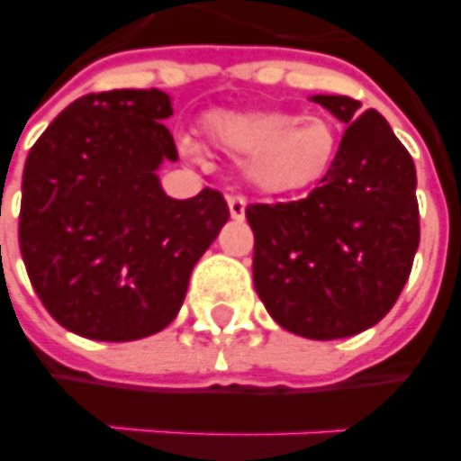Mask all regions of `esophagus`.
<instances>
[{
  "mask_svg": "<svg viewBox=\"0 0 461 461\" xmlns=\"http://www.w3.org/2000/svg\"><path fill=\"white\" fill-rule=\"evenodd\" d=\"M228 211H230V218L243 221L246 218V198L243 195H228Z\"/></svg>",
  "mask_w": 461,
  "mask_h": 461,
  "instance_id": "esophagus-1",
  "label": "esophagus"
}]
</instances>
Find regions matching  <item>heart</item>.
Here are the masks:
<instances>
[{
	"mask_svg": "<svg viewBox=\"0 0 461 461\" xmlns=\"http://www.w3.org/2000/svg\"><path fill=\"white\" fill-rule=\"evenodd\" d=\"M203 131L218 151L243 158L246 181L266 195L310 191L328 176L338 153V129L320 113H213ZM181 149L194 153V143L184 139Z\"/></svg>",
	"mask_w": 461,
	"mask_h": 461,
	"instance_id": "b5f03b06",
	"label": "heart"
}]
</instances>
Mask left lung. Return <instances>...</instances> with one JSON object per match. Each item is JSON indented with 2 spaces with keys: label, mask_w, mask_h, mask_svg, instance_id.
Listing matches in <instances>:
<instances>
[{
  "label": "left lung",
  "mask_w": 461,
  "mask_h": 461,
  "mask_svg": "<svg viewBox=\"0 0 461 461\" xmlns=\"http://www.w3.org/2000/svg\"><path fill=\"white\" fill-rule=\"evenodd\" d=\"M348 129L328 176L303 201L253 203V283L280 328L338 340L393 308L420 246L412 156L375 109L312 96Z\"/></svg>",
  "instance_id": "obj_1"
}]
</instances>
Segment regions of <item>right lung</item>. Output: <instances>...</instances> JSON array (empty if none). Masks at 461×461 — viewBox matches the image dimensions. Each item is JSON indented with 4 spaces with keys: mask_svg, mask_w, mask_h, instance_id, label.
Segmentation results:
<instances>
[{
    "mask_svg": "<svg viewBox=\"0 0 461 461\" xmlns=\"http://www.w3.org/2000/svg\"><path fill=\"white\" fill-rule=\"evenodd\" d=\"M171 96L158 89L86 94L59 113L24 163L19 248L49 315L81 338L129 342L184 305L191 270L228 221L213 188L163 194L178 161Z\"/></svg>",
    "mask_w": 461,
    "mask_h": 461,
    "instance_id": "add662e5",
    "label": "right lung"
}]
</instances>
